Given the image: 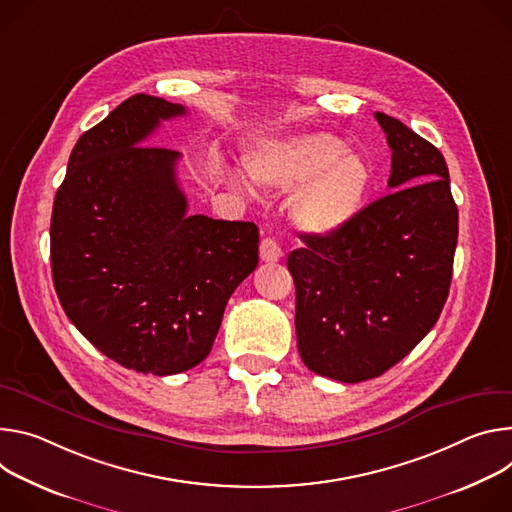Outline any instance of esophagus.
Instances as JSON below:
<instances>
[{
	"label": "esophagus",
	"mask_w": 512,
	"mask_h": 512,
	"mask_svg": "<svg viewBox=\"0 0 512 512\" xmlns=\"http://www.w3.org/2000/svg\"><path fill=\"white\" fill-rule=\"evenodd\" d=\"M260 258L262 262H278L282 258V250L272 238H264L260 242Z\"/></svg>",
	"instance_id": "esophagus-1"
}]
</instances>
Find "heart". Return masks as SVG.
<instances>
[{"instance_id":"1","label":"heart","mask_w":512,"mask_h":512,"mask_svg":"<svg viewBox=\"0 0 512 512\" xmlns=\"http://www.w3.org/2000/svg\"><path fill=\"white\" fill-rule=\"evenodd\" d=\"M246 166L252 183L262 189H296L289 203L291 221L315 238L348 227L362 213L372 187L370 164L339 138L321 132L266 142L248 156Z\"/></svg>"}]
</instances>
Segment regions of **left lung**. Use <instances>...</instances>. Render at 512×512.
Listing matches in <instances>:
<instances>
[{
  "label": "left lung",
  "mask_w": 512,
  "mask_h": 512,
  "mask_svg": "<svg viewBox=\"0 0 512 512\" xmlns=\"http://www.w3.org/2000/svg\"><path fill=\"white\" fill-rule=\"evenodd\" d=\"M374 118L392 150V191L342 232L305 234L287 260L299 354L311 372L339 382L384 374L431 331L458 244L443 154L386 113Z\"/></svg>",
  "instance_id": "left-lung-1"
}]
</instances>
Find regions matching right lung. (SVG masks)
I'll return each mask as SVG.
<instances>
[{"label": "right lung", "instance_id": "1", "mask_svg": "<svg viewBox=\"0 0 512 512\" xmlns=\"http://www.w3.org/2000/svg\"><path fill=\"white\" fill-rule=\"evenodd\" d=\"M187 109L132 95L75 144L50 219L56 295L128 370L168 376L207 358L227 301L258 264V227L187 215L181 154L144 146Z\"/></svg>", "mask_w": 512, "mask_h": 512}]
</instances>
